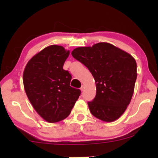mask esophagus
<instances>
[{"instance_id":"34e87169","label":"esophagus","mask_w":158,"mask_h":158,"mask_svg":"<svg viewBox=\"0 0 158 158\" xmlns=\"http://www.w3.org/2000/svg\"><path fill=\"white\" fill-rule=\"evenodd\" d=\"M84 89H85V86H84V84L81 85V87L80 88V90H81V91H83V90H84Z\"/></svg>"}]
</instances>
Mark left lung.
<instances>
[{
	"label": "left lung",
	"mask_w": 158,
	"mask_h": 158,
	"mask_svg": "<svg viewBox=\"0 0 158 158\" xmlns=\"http://www.w3.org/2000/svg\"><path fill=\"white\" fill-rule=\"evenodd\" d=\"M72 55L94 77L96 95L88 102L91 114L113 122L126 110L137 79V63L130 53L107 42L74 49Z\"/></svg>",
	"instance_id": "1"
}]
</instances>
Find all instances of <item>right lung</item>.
Listing matches in <instances>:
<instances>
[{"label":"right lung","mask_w":158,"mask_h":158,"mask_svg":"<svg viewBox=\"0 0 158 158\" xmlns=\"http://www.w3.org/2000/svg\"><path fill=\"white\" fill-rule=\"evenodd\" d=\"M69 51L51 45L37 53L26 64L23 86L35 110L49 123L69 116L81 90L70 86L71 74L63 66Z\"/></svg>","instance_id":"1"}]
</instances>
